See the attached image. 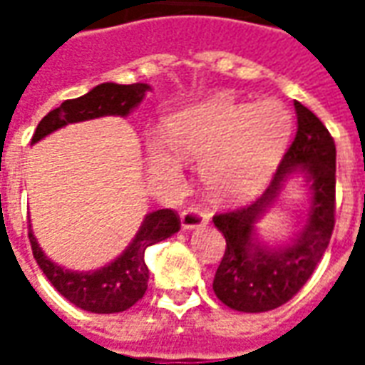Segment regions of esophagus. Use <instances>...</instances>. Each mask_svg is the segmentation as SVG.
Listing matches in <instances>:
<instances>
[{
  "label": "esophagus",
  "mask_w": 365,
  "mask_h": 365,
  "mask_svg": "<svg viewBox=\"0 0 365 365\" xmlns=\"http://www.w3.org/2000/svg\"><path fill=\"white\" fill-rule=\"evenodd\" d=\"M209 221V215L203 213L199 207H187V209H183L182 213V229L183 230H193L199 229V227H203Z\"/></svg>",
  "instance_id": "34e87169"
}]
</instances>
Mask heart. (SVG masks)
<instances>
[{
  "mask_svg": "<svg viewBox=\"0 0 365 365\" xmlns=\"http://www.w3.org/2000/svg\"><path fill=\"white\" fill-rule=\"evenodd\" d=\"M293 113L277 99L238 103L227 93L178 111L168 120V140L182 158L201 160L199 175L217 201L250 197L266 183L287 148ZM152 158L162 168L178 160L156 144Z\"/></svg>",
  "mask_w": 365,
  "mask_h": 365,
  "instance_id": "obj_1",
  "label": "heart"
}]
</instances>
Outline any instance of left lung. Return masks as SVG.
<instances>
[{"mask_svg": "<svg viewBox=\"0 0 365 365\" xmlns=\"http://www.w3.org/2000/svg\"><path fill=\"white\" fill-rule=\"evenodd\" d=\"M293 105L297 135L266 191L250 205L213 217L227 240L213 291L225 305L242 313H264L287 303L313 275L334 229L336 146L313 111L299 101ZM293 177H303L309 193L304 229L285 245H264L255 225Z\"/></svg>", "mask_w": 365, "mask_h": 365, "instance_id": "obj_1", "label": "left lung"}]
</instances>
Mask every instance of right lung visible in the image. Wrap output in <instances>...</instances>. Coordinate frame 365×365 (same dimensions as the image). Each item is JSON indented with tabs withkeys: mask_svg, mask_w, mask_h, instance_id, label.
<instances>
[{
	"mask_svg": "<svg viewBox=\"0 0 365 365\" xmlns=\"http://www.w3.org/2000/svg\"><path fill=\"white\" fill-rule=\"evenodd\" d=\"M148 90H150L148 83H130V86L113 82L99 83L86 96L66 99L60 107L52 109L46 117H43L31 138V144L43 140L44 136L72 123L99 119L107 115L127 117L135 107H138ZM178 230H180V217L172 209L152 211L144 217L133 242L123 250L119 258H115L103 268L90 269V272H74L52 262L38 246L31 227H29V240L38 268L43 269V274L48 277V282L62 297H66L70 303H74L83 311L109 314L127 311L138 299H143L148 287V268L144 262L146 248L160 240H166Z\"/></svg>",
	"mask_w": 365,
	"mask_h": 365,
	"instance_id": "right-lung-1",
	"label": "right lung"
}]
</instances>
